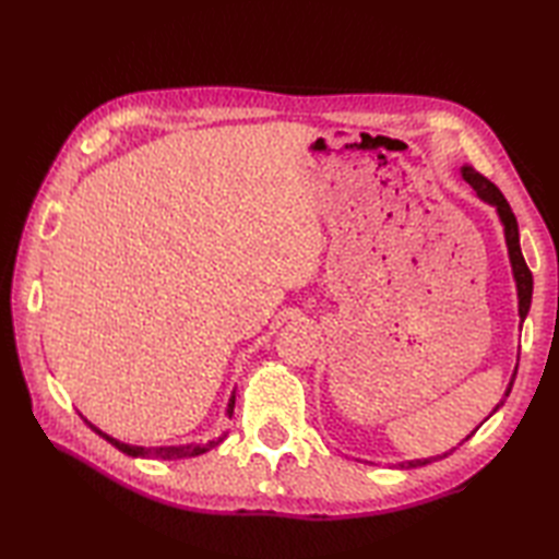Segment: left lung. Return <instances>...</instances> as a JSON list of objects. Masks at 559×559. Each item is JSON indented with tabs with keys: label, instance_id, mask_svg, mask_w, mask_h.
Masks as SVG:
<instances>
[{
	"label": "left lung",
	"instance_id": "left-lung-1",
	"mask_svg": "<svg viewBox=\"0 0 559 559\" xmlns=\"http://www.w3.org/2000/svg\"><path fill=\"white\" fill-rule=\"evenodd\" d=\"M461 177H463V180H466L473 189H476L478 199H483L485 204L495 206L497 216H500V223H502V228H504L507 252H509V261H512V273H514V283H516L519 319H521V322H524L526 314H528V310H531L533 276H531V271H528V266H526V259H524V254H521V245H519V223H516L514 211H512V206L507 204V199H504V194L500 192V189H497V187L488 180V177H483L480 173L473 170L471 165H463V168H461ZM514 377H516V372H514ZM514 377H512V382H509V386H507V391H504V396H509V391H512ZM502 403H504V401H502ZM502 403H497L495 411L500 408ZM495 411H492V413H495ZM492 413H490V415H492ZM485 420H488V418H485ZM471 435H473V432H471ZM471 435H468V437H471ZM468 437H466V439H468ZM447 454H449V451H447ZM447 454H442V456H430V459L403 461V463H399V468H418V466H425V463H430V461L444 459Z\"/></svg>",
	"mask_w": 559,
	"mask_h": 559
}]
</instances>
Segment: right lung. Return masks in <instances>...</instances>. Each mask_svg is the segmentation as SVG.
Segmentation results:
<instances>
[{"label": "right lung", "instance_id": "1", "mask_svg": "<svg viewBox=\"0 0 559 559\" xmlns=\"http://www.w3.org/2000/svg\"><path fill=\"white\" fill-rule=\"evenodd\" d=\"M233 408H235V391L233 396L228 401V408H225V415H233ZM86 420V418H83ZM88 423V420H86ZM93 430H96L103 439H108V442L112 447H117L122 451V454L127 456H136V459H165V461H173V459H192V456H199V454H206V451H211L213 447H218L225 437H228V432H223L218 437H211L206 439V442H189V444H173V447H136V444H124L120 442V439H115L110 435H105L103 430H98L96 425L88 423Z\"/></svg>", "mask_w": 559, "mask_h": 559}]
</instances>
